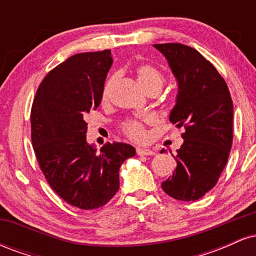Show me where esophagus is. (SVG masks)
Segmentation results:
<instances>
[{"label": "esophagus", "mask_w": 256, "mask_h": 256, "mask_svg": "<svg viewBox=\"0 0 256 256\" xmlns=\"http://www.w3.org/2000/svg\"><path fill=\"white\" fill-rule=\"evenodd\" d=\"M137 155L140 156H150V155H154L155 152L152 150V149H146V148H137Z\"/></svg>", "instance_id": "1"}]
</instances>
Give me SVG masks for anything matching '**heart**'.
I'll list each match as a JSON object with an SVG mask.
<instances>
[{"mask_svg":"<svg viewBox=\"0 0 256 256\" xmlns=\"http://www.w3.org/2000/svg\"><path fill=\"white\" fill-rule=\"evenodd\" d=\"M137 80L144 89L150 92L152 90H160L164 85V73L150 64H140L134 70ZM116 80V74H112L104 82V88H102V100L107 101L110 98L112 89H113L114 83ZM122 131L128 138L134 140H146V132L144 125L137 120H126L122 124Z\"/></svg>","mask_w":256,"mask_h":256,"instance_id":"b5f03b06","label":"heart"}]
</instances>
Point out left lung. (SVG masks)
Returning <instances> with one entry per match:
<instances>
[{
	"label": "left lung",
	"mask_w": 256,
	"mask_h": 256,
	"mask_svg": "<svg viewBox=\"0 0 256 256\" xmlns=\"http://www.w3.org/2000/svg\"><path fill=\"white\" fill-rule=\"evenodd\" d=\"M168 61L178 83L170 122L184 128L177 168L162 182L167 195L196 201L218 183L230 154L234 104L224 78L196 49L180 43L154 44ZM164 152V150H161Z\"/></svg>",
	"instance_id": "obj_1"
}]
</instances>
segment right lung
Wrapping results in <instances>:
<instances>
[{"instance_id":"obj_1","label":"right lung","mask_w":256,"mask_h":256,"mask_svg":"<svg viewBox=\"0 0 256 256\" xmlns=\"http://www.w3.org/2000/svg\"><path fill=\"white\" fill-rule=\"evenodd\" d=\"M113 58L110 49L80 52L58 64L38 86L31 108V140L52 189L68 204L95 210L119 190V168L136 150L107 143L98 154L86 143L84 116L101 104Z\"/></svg>"}]
</instances>
